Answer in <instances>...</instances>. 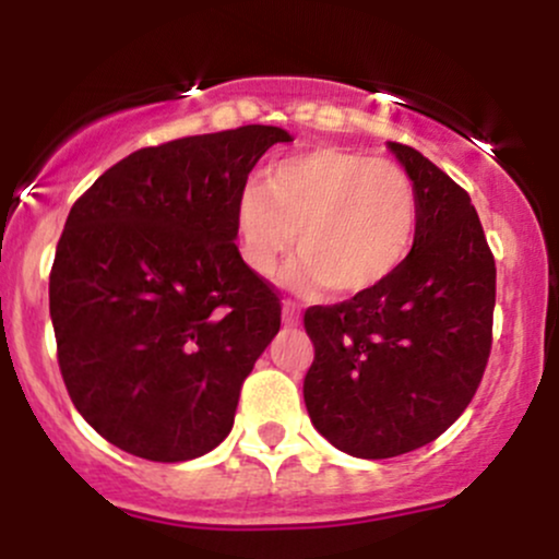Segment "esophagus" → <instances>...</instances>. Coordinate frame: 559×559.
<instances>
[{
  "label": "esophagus",
  "mask_w": 559,
  "mask_h": 559,
  "mask_svg": "<svg viewBox=\"0 0 559 559\" xmlns=\"http://www.w3.org/2000/svg\"><path fill=\"white\" fill-rule=\"evenodd\" d=\"M284 323L286 325H297L299 323V305H297V301H292V299L284 301Z\"/></svg>",
  "instance_id": "34e87169"
}]
</instances>
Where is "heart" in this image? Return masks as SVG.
I'll use <instances>...</instances> for the list:
<instances>
[{"label": "heart", "mask_w": 559, "mask_h": 559, "mask_svg": "<svg viewBox=\"0 0 559 559\" xmlns=\"http://www.w3.org/2000/svg\"><path fill=\"white\" fill-rule=\"evenodd\" d=\"M418 226L413 178L389 159L318 146L284 157L236 202L234 228L243 265L273 275L294 249L286 281L297 288L365 294L391 278Z\"/></svg>", "instance_id": "obj_1"}]
</instances>
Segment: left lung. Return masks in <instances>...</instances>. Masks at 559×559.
<instances>
[{
	"label": "left lung",
	"instance_id": "1",
	"mask_svg": "<svg viewBox=\"0 0 559 559\" xmlns=\"http://www.w3.org/2000/svg\"><path fill=\"white\" fill-rule=\"evenodd\" d=\"M389 150L418 194L415 241L391 278L305 312L312 426L352 457L431 444L463 415L491 352L497 265L463 186L407 144Z\"/></svg>",
	"mask_w": 559,
	"mask_h": 559
}]
</instances>
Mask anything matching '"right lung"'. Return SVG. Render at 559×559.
<instances>
[{"label":"right lung","mask_w":559,"mask_h":559,"mask_svg":"<svg viewBox=\"0 0 559 559\" xmlns=\"http://www.w3.org/2000/svg\"><path fill=\"white\" fill-rule=\"evenodd\" d=\"M275 126L133 152L70 207L49 273L57 362L96 433L152 463L230 433L243 378L281 329L278 292L243 265L236 202Z\"/></svg>","instance_id":"add662e5"}]
</instances>
